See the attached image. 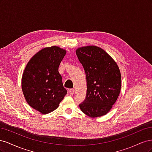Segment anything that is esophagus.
Listing matches in <instances>:
<instances>
[{"label":"esophagus","mask_w":152,"mask_h":152,"mask_svg":"<svg viewBox=\"0 0 152 152\" xmlns=\"http://www.w3.org/2000/svg\"><path fill=\"white\" fill-rule=\"evenodd\" d=\"M74 91H75V90L73 89H70L68 90V93H70V94H74Z\"/></svg>","instance_id":"obj_1"}]
</instances>
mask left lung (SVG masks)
Segmentation results:
<instances>
[{"instance_id":"left-lung-1","label":"left lung","mask_w":152,"mask_h":152,"mask_svg":"<svg viewBox=\"0 0 152 152\" xmlns=\"http://www.w3.org/2000/svg\"><path fill=\"white\" fill-rule=\"evenodd\" d=\"M76 54L84 67L87 80L86 96L79 107L91 117L104 115L120 94V70L112 58L97 46L80 48Z\"/></svg>"}]
</instances>
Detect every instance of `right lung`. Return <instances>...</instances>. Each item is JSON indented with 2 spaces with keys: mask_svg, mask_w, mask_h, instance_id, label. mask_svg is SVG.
Here are the masks:
<instances>
[{
  "mask_svg": "<svg viewBox=\"0 0 152 152\" xmlns=\"http://www.w3.org/2000/svg\"><path fill=\"white\" fill-rule=\"evenodd\" d=\"M65 54L57 46L41 49L30 59L23 74L21 87L26 102L43 114L56 110L67 93L58 72Z\"/></svg>",
  "mask_w": 152,
  "mask_h": 152,
  "instance_id": "add662e5",
  "label": "right lung"
}]
</instances>
